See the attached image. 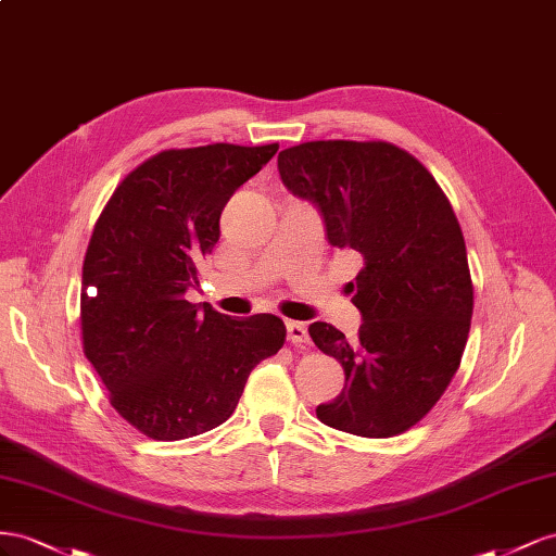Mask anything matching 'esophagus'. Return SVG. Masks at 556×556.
<instances>
[{"mask_svg":"<svg viewBox=\"0 0 556 556\" xmlns=\"http://www.w3.org/2000/svg\"><path fill=\"white\" fill-rule=\"evenodd\" d=\"M287 332H289V342L295 346H307L309 336H307V326L300 321H287Z\"/></svg>","mask_w":556,"mask_h":556,"instance_id":"esophagus-1","label":"esophagus"}]
</instances>
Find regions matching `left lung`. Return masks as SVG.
Returning a JSON list of instances; mask_svg holds the SVG:
<instances>
[{"instance_id":"8db88e82","label":"left lung","mask_w":556,"mask_h":556,"mask_svg":"<svg viewBox=\"0 0 556 556\" xmlns=\"http://www.w3.org/2000/svg\"><path fill=\"white\" fill-rule=\"evenodd\" d=\"M277 165L283 186L319 207L328 242L361 263L349 283L358 338L309 326L344 370L342 393L316 417L363 438L405 433L447 391L468 342L472 281L452 204L433 174L389 141H305Z\"/></svg>"}]
</instances>
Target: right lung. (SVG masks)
Wrapping results in <instances>:
<instances>
[{
  "instance_id": "right-lung-1",
  "label": "right lung",
  "mask_w": 556,
  "mask_h": 556,
  "mask_svg": "<svg viewBox=\"0 0 556 556\" xmlns=\"http://www.w3.org/2000/svg\"><path fill=\"white\" fill-rule=\"evenodd\" d=\"M279 144L167 149L125 177L92 228L84 258V354L109 403L139 433L184 440L224 424L247 379L275 356V314L232 319L186 291L218 242V218Z\"/></svg>"
}]
</instances>
